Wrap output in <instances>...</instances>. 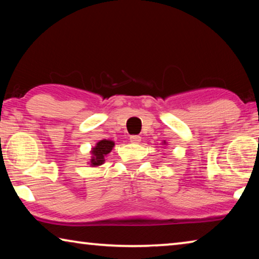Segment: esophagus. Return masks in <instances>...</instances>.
I'll list each match as a JSON object with an SVG mask.
<instances>
[{"mask_svg": "<svg viewBox=\"0 0 259 259\" xmlns=\"http://www.w3.org/2000/svg\"><path fill=\"white\" fill-rule=\"evenodd\" d=\"M140 140H142V137H139L137 135H133L130 136V142L134 143V144H138Z\"/></svg>", "mask_w": 259, "mask_h": 259, "instance_id": "34e87169", "label": "esophagus"}]
</instances>
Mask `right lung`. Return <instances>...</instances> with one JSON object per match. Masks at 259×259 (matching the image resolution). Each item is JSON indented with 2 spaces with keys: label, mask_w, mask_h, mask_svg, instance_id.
Here are the masks:
<instances>
[{
  "label": "right lung",
  "mask_w": 259,
  "mask_h": 259,
  "mask_svg": "<svg viewBox=\"0 0 259 259\" xmlns=\"http://www.w3.org/2000/svg\"><path fill=\"white\" fill-rule=\"evenodd\" d=\"M114 147V142L108 139H103L100 142L97 143L91 153H93V156H91V161L90 163L93 166L96 165H100L104 163L105 161V156H106L109 152L113 150Z\"/></svg>",
  "instance_id": "right-lung-1"
}]
</instances>
